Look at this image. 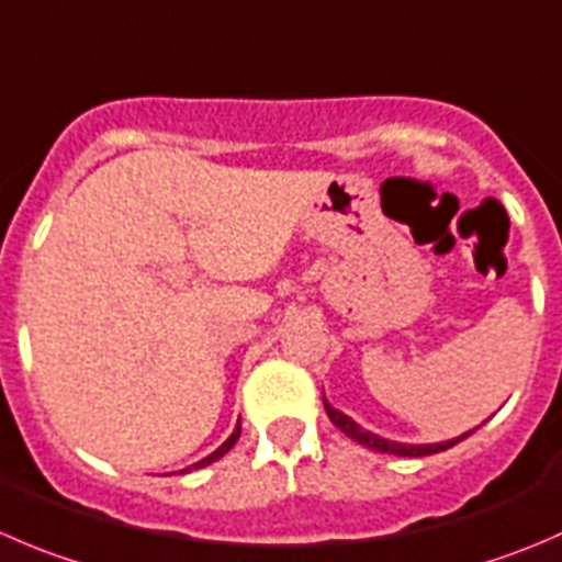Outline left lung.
<instances>
[{
    "mask_svg": "<svg viewBox=\"0 0 562 562\" xmlns=\"http://www.w3.org/2000/svg\"><path fill=\"white\" fill-rule=\"evenodd\" d=\"M324 408H326V414H329L331 423H335V426L340 428V431L346 434V437H351L353 442L364 445V448L375 450V453L412 456V459H417V456H431V453H439V450L453 448V445H459L461 439H467L472 434V431L470 434H461L459 439H448V442H439V445H401V442H390V439H381V437H375V434H370V431H364V428H359L351 417H346V414L337 412L335 406H329V403H326V397H324Z\"/></svg>",
    "mask_w": 562,
    "mask_h": 562,
    "instance_id": "left-lung-1",
    "label": "left lung"
}]
</instances>
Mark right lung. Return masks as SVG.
Segmentation results:
<instances>
[{
	"label": "right lung",
	"instance_id": "add662e5",
	"mask_svg": "<svg viewBox=\"0 0 562 562\" xmlns=\"http://www.w3.org/2000/svg\"><path fill=\"white\" fill-rule=\"evenodd\" d=\"M238 437H241V423H238V426H236V431H233V434H231V439H227V442H225V445H222V448H220V450H214V453H211V456H205V459H203V461H198V464H194V470H200V467H209V464H214V461H220V459H222V456H225V453H227V450H231V448H233V445H236V442H238Z\"/></svg>",
	"mask_w": 562,
	"mask_h": 562
}]
</instances>
